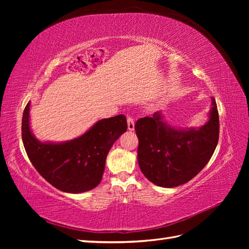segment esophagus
I'll use <instances>...</instances> for the list:
<instances>
[{
	"label": "esophagus",
	"mask_w": 249,
	"mask_h": 249,
	"mask_svg": "<svg viewBox=\"0 0 249 249\" xmlns=\"http://www.w3.org/2000/svg\"><path fill=\"white\" fill-rule=\"evenodd\" d=\"M126 122H127V129H129L130 131H134V129H135V122H134L133 117L130 116V115H127Z\"/></svg>",
	"instance_id": "esophagus-1"
}]
</instances>
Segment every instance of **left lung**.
<instances>
[{
	"label": "left lung",
	"instance_id": "1",
	"mask_svg": "<svg viewBox=\"0 0 249 249\" xmlns=\"http://www.w3.org/2000/svg\"><path fill=\"white\" fill-rule=\"evenodd\" d=\"M139 140L138 163L145 178L157 186L186 184L206 166L219 139V115L212 97L208 123L199 129H175L161 112L135 124Z\"/></svg>",
	"mask_w": 249,
	"mask_h": 249
}]
</instances>
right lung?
<instances>
[{
	"label": "right lung",
	"mask_w": 249,
	"mask_h": 249,
	"mask_svg": "<svg viewBox=\"0 0 249 249\" xmlns=\"http://www.w3.org/2000/svg\"><path fill=\"white\" fill-rule=\"evenodd\" d=\"M30 102L21 120V138L26 153L39 175L57 189L81 193L101 183L110 148L127 129L120 114L99 120L82 136L62 143L40 142L30 130Z\"/></svg>",
	"instance_id": "right-lung-1"
}]
</instances>
